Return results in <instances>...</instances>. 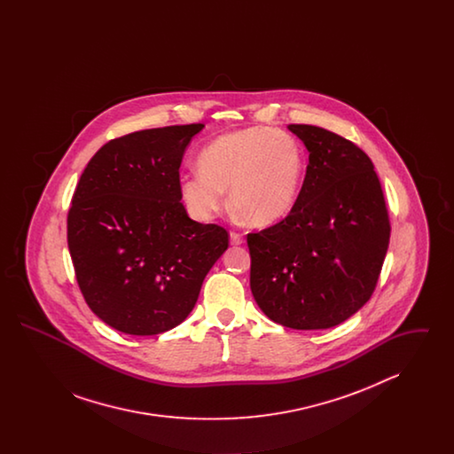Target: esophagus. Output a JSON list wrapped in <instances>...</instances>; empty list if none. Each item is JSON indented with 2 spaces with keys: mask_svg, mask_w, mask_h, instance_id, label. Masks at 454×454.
<instances>
[{
  "mask_svg": "<svg viewBox=\"0 0 454 454\" xmlns=\"http://www.w3.org/2000/svg\"><path fill=\"white\" fill-rule=\"evenodd\" d=\"M230 243H231L233 247H238V245H243V243H245V239H243V237H241L239 233L231 231V233H230Z\"/></svg>",
  "mask_w": 454,
  "mask_h": 454,
  "instance_id": "34e87169",
  "label": "esophagus"
}]
</instances>
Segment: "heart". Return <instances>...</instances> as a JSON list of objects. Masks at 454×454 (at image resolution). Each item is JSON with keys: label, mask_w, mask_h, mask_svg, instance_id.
<instances>
[{"label": "heart", "mask_w": 454, "mask_h": 454, "mask_svg": "<svg viewBox=\"0 0 454 454\" xmlns=\"http://www.w3.org/2000/svg\"><path fill=\"white\" fill-rule=\"evenodd\" d=\"M199 172L178 182L189 215L209 221L228 202L248 224L265 228L286 216L301 185L302 153L296 139L279 129L248 128L223 134L197 158Z\"/></svg>", "instance_id": "b5f03b06"}]
</instances>
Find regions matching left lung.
Listing matches in <instances>:
<instances>
[{
	"label": "left lung",
	"mask_w": 454,
	"mask_h": 454,
	"mask_svg": "<svg viewBox=\"0 0 454 454\" xmlns=\"http://www.w3.org/2000/svg\"><path fill=\"white\" fill-rule=\"evenodd\" d=\"M287 129L309 153L306 175L287 217L247 237L250 289L276 324L330 328L371 298L388 250V211L361 148L317 126Z\"/></svg>",
	"instance_id": "obj_1"
}]
</instances>
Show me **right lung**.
<instances>
[{
    "label": "right lung",
    "mask_w": 454,
    "mask_h": 454,
    "mask_svg": "<svg viewBox=\"0 0 454 454\" xmlns=\"http://www.w3.org/2000/svg\"><path fill=\"white\" fill-rule=\"evenodd\" d=\"M204 124L137 130L88 161L67 215V247L90 309L129 335H156L194 309L228 248L217 224L191 219L178 168Z\"/></svg>",
    "instance_id": "add662e5"
}]
</instances>
